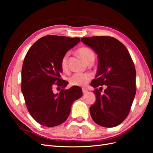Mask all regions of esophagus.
Masks as SVG:
<instances>
[{
  "instance_id": "1",
  "label": "esophagus",
  "mask_w": 153,
  "mask_h": 153,
  "mask_svg": "<svg viewBox=\"0 0 153 153\" xmlns=\"http://www.w3.org/2000/svg\"><path fill=\"white\" fill-rule=\"evenodd\" d=\"M87 91H87L86 89H82V92H83V93H84V94L87 93Z\"/></svg>"
}]
</instances>
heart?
Listing matches in <instances>:
<instances>
[{
    "instance_id": "1",
    "label": "heart",
    "mask_w": 153,
    "mask_h": 153,
    "mask_svg": "<svg viewBox=\"0 0 153 153\" xmlns=\"http://www.w3.org/2000/svg\"><path fill=\"white\" fill-rule=\"evenodd\" d=\"M78 53L85 62L89 63L94 60V53L92 51L86 47H83L78 50ZM61 66L63 71H66L68 67V57L66 54L62 58ZM92 78V74L89 73H76L69 78V84L71 85L84 87Z\"/></svg>"
}]
</instances>
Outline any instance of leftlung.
I'll use <instances>...</instances> for the list:
<instances>
[{
  "mask_svg": "<svg viewBox=\"0 0 153 153\" xmlns=\"http://www.w3.org/2000/svg\"><path fill=\"white\" fill-rule=\"evenodd\" d=\"M82 43L98 54V66L91 85L96 89L95 103L91 106L93 121L106 128L118 126L127 117L136 94V71L126 47L110 36L83 38ZM105 85L106 89L101 94Z\"/></svg>",
  "mask_w": 153,
  "mask_h": 153,
  "instance_id": "left-lung-1",
  "label": "left lung"
}]
</instances>
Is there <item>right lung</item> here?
Returning a JSON list of instances; mask_svg holds the SVG:
<instances>
[{
    "label": "right lung",
    "instance_id": "obj_1",
    "mask_svg": "<svg viewBox=\"0 0 153 153\" xmlns=\"http://www.w3.org/2000/svg\"><path fill=\"white\" fill-rule=\"evenodd\" d=\"M80 41L79 38L48 35L38 39L27 52L22 69V92L27 108L36 121L44 126L63 123L73 103L82 96L80 87L64 89L68 82L61 78L62 58ZM55 86L60 89L55 94Z\"/></svg>",
    "mask_w": 153,
    "mask_h": 153
}]
</instances>
